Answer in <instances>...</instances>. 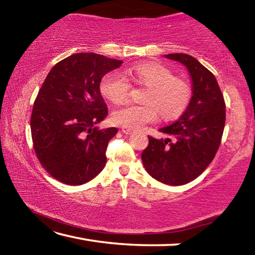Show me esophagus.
I'll use <instances>...</instances> for the list:
<instances>
[{"instance_id":"1","label":"esophagus","mask_w":255,"mask_h":255,"mask_svg":"<svg viewBox=\"0 0 255 255\" xmlns=\"http://www.w3.org/2000/svg\"><path fill=\"white\" fill-rule=\"evenodd\" d=\"M122 131L124 133H126V135H131L132 133V129L128 128V127H122Z\"/></svg>"}]
</instances>
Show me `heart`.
Segmentation results:
<instances>
[{"mask_svg":"<svg viewBox=\"0 0 255 255\" xmlns=\"http://www.w3.org/2000/svg\"><path fill=\"white\" fill-rule=\"evenodd\" d=\"M125 78L146 90L143 106L126 105L112 112L115 124L130 129H141L157 119H173L187 107L190 86L187 82L174 77L172 72L157 63H144L129 67L124 72ZM103 97L114 103H122L128 98L130 85L117 73H108L100 83Z\"/></svg>","mask_w":255,"mask_h":255,"instance_id":"obj_1","label":"heart"}]
</instances>
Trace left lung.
<instances>
[{
  "label": "left lung",
  "mask_w": 255,
  "mask_h": 255,
  "mask_svg": "<svg viewBox=\"0 0 255 255\" xmlns=\"http://www.w3.org/2000/svg\"><path fill=\"white\" fill-rule=\"evenodd\" d=\"M185 66L191 77L192 96L180 118L159 131L166 138L148 137L141 161L147 173L169 185L195 180L213 161L225 126V101L213 73L192 56L167 54Z\"/></svg>",
  "instance_id": "8db88e82"
}]
</instances>
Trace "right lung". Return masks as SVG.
<instances>
[{
  "label": "right lung",
  "mask_w": 255,
  "mask_h": 255,
  "mask_svg": "<svg viewBox=\"0 0 255 255\" xmlns=\"http://www.w3.org/2000/svg\"><path fill=\"white\" fill-rule=\"evenodd\" d=\"M123 60L77 53L51 68L38 92L30 119L33 148L48 173L60 182L80 185L100 173L106 150L118 129H99L108 108L100 82Z\"/></svg>",
  "instance_id": "add662e5"
}]
</instances>
